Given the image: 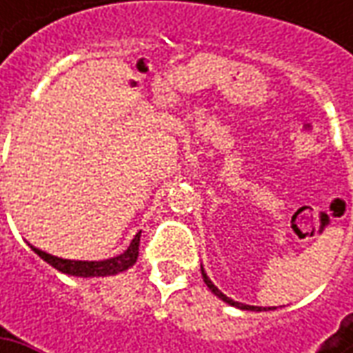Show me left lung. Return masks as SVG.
<instances>
[{"instance_id":"8db88e82","label":"left lung","mask_w":353,"mask_h":353,"mask_svg":"<svg viewBox=\"0 0 353 353\" xmlns=\"http://www.w3.org/2000/svg\"><path fill=\"white\" fill-rule=\"evenodd\" d=\"M200 271H202V279H204V283H206V287L210 289L220 301H224V303H228L230 306H236V308H239V310H253V312H261V310H275V306L271 308V306H251V305H243V303H237V301H232L230 296H225L224 292L220 291L214 283H212L210 279H208V275H206V271H204V267H200Z\"/></svg>"}]
</instances>
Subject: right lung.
Segmentation results:
<instances>
[{"label": "right lung", "instance_id": "add662e5", "mask_svg": "<svg viewBox=\"0 0 353 353\" xmlns=\"http://www.w3.org/2000/svg\"><path fill=\"white\" fill-rule=\"evenodd\" d=\"M139 236L131 239L129 248L123 253H119L116 257H110V259H103V261H76V259H62L57 255H50L47 251L39 250L31 245V250L48 265H52L57 271L66 273V275H72V277H110V275H117V273H123L128 271L129 267H133L137 261V255H139Z\"/></svg>", "mask_w": 353, "mask_h": 353}]
</instances>
